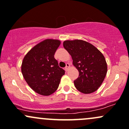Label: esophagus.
Segmentation results:
<instances>
[{
	"instance_id": "obj_1",
	"label": "esophagus",
	"mask_w": 129,
	"mask_h": 129,
	"mask_svg": "<svg viewBox=\"0 0 129 129\" xmlns=\"http://www.w3.org/2000/svg\"><path fill=\"white\" fill-rule=\"evenodd\" d=\"M70 68V64L69 63H66V66L64 68V70L66 71H68L69 70V68Z\"/></svg>"
}]
</instances>
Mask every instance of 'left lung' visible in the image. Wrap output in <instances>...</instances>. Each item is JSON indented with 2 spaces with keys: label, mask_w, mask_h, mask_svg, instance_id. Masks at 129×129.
I'll return each mask as SVG.
<instances>
[{
  "label": "left lung",
  "mask_w": 129,
  "mask_h": 129,
  "mask_svg": "<svg viewBox=\"0 0 129 129\" xmlns=\"http://www.w3.org/2000/svg\"><path fill=\"white\" fill-rule=\"evenodd\" d=\"M63 47L71 55L73 64L79 71L78 78L74 81L77 90L85 94L97 90L108 70L102 52L90 43L82 40L65 41Z\"/></svg>",
  "instance_id": "8db88e82"
}]
</instances>
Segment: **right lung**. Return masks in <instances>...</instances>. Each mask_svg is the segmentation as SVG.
Listing matches in <instances>:
<instances>
[{"mask_svg":"<svg viewBox=\"0 0 129 129\" xmlns=\"http://www.w3.org/2000/svg\"><path fill=\"white\" fill-rule=\"evenodd\" d=\"M60 44L59 40H44L32 48L22 61L23 77L29 86L41 95L48 96L55 92L65 73L54 58Z\"/></svg>","mask_w":129,"mask_h":129,"instance_id":"1","label":"right lung"}]
</instances>
